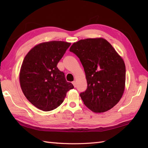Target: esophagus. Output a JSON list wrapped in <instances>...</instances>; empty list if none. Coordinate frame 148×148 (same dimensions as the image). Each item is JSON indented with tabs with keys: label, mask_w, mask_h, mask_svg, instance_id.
Masks as SVG:
<instances>
[{
	"label": "esophagus",
	"mask_w": 148,
	"mask_h": 148,
	"mask_svg": "<svg viewBox=\"0 0 148 148\" xmlns=\"http://www.w3.org/2000/svg\"><path fill=\"white\" fill-rule=\"evenodd\" d=\"M72 84H73V85H74V87H76V81H74L73 82H72Z\"/></svg>",
	"instance_id": "34e87169"
}]
</instances>
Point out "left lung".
<instances>
[{"label": "left lung", "instance_id": "8db88e82", "mask_svg": "<svg viewBox=\"0 0 148 148\" xmlns=\"http://www.w3.org/2000/svg\"><path fill=\"white\" fill-rule=\"evenodd\" d=\"M69 50L79 58L85 72L87 89L80 94L84 105L97 113L112 109L125 91L126 69L121 56L102 37L81 39Z\"/></svg>", "mask_w": 148, "mask_h": 148}]
</instances>
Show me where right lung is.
Listing matches in <instances>:
<instances>
[{
    "instance_id": "1",
    "label": "right lung",
    "mask_w": 148,
    "mask_h": 148,
    "mask_svg": "<svg viewBox=\"0 0 148 148\" xmlns=\"http://www.w3.org/2000/svg\"><path fill=\"white\" fill-rule=\"evenodd\" d=\"M70 45L61 40L39 43L22 62L19 75L22 92L32 105L43 111L57 108L74 88L56 67Z\"/></svg>"
}]
</instances>
